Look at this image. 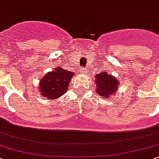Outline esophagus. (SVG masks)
<instances>
[{
    "label": "esophagus",
    "mask_w": 159,
    "mask_h": 159,
    "mask_svg": "<svg viewBox=\"0 0 159 159\" xmlns=\"http://www.w3.org/2000/svg\"><path fill=\"white\" fill-rule=\"evenodd\" d=\"M81 72L83 73V74H84V73H86V70L84 69V68H81Z\"/></svg>",
    "instance_id": "1"
}]
</instances>
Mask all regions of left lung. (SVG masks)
<instances>
[{"mask_svg": "<svg viewBox=\"0 0 159 159\" xmlns=\"http://www.w3.org/2000/svg\"><path fill=\"white\" fill-rule=\"evenodd\" d=\"M96 91L99 96L104 99H108L112 94L116 93L119 88V81L114 76L107 74V72L101 71L95 75Z\"/></svg>", "mask_w": 159, "mask_h": 159, "instance_id": "obj_1", "label": "left lung"}]
</instances>
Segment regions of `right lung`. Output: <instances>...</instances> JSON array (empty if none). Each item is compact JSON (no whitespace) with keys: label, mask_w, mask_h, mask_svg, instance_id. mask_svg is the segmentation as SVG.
<instances>
[{"label":"right lung","mask_w":159,"mask_h":159,"mask_svg":"<svg viewBox=\"0 0 159 159\" xmlns=\"http://www.w3.org/2000/svg\"><path fill=\"white\" fill-rule=\"evenodd\" d=\"M75 74L61 68L49 71L39 81V92L49 100H55L66 93Z\"/></svg>","instance_id":"1"}]
</instances>
